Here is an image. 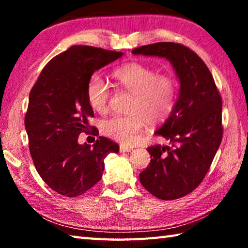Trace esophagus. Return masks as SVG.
<instances>
[{"label": "esophagus", "mask_w": 248, "mask_h": 248, "mask_svg": "<svg viewBox=\"0 0 248 248\" xmlns=\"http://www.w3.org/2000/svg\"><path fill=\"white\" fill-rule=\"evenodd\" d=\"M133 148L131 146H125V145H120V152L124 153V152H130Z\"/></svg>", "instance_id": "obj_1"}]
</instances>
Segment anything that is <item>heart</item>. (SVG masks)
<instances>
[{"instance_id": "1", "label": "heart", "mask_w": 248, "mask_h": 248, "mask_svg": "<svg viewBox=\"0 0 248 248\" xmlns=\"http://www.w3.org/2000/svg\"><path fill=\"white\" fill-rule=\"evenodd\" d=\"M120 89L132 94L127 116H111L100 124V130L110 139L130 144L143 129L145 121L154 124L169 117L177 98V82L170 74H157L152 66L131 62L112 73ZM86 98L94 111L104 114L108 108V84L93 74L86 85Z\"/></svg>"}]
</instances>
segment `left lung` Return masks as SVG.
I'll return each mask as SVG.
<instances>
[{"mask_svg": "<svg viewBox=\"0 0 248 248\" xmlns=\"http://www.w3.org/2000/svg\"><path fill=\"white\" fill-rule=\"evenodd\" d=\"M170 61L180 82L177 103L155 134L170 145H151V162L140 173L146 190L162 200L190 194L202 182L223 137L222 98L208 66L186 46L156 43L132 50Z\"/></svg>", "mask_w": 248, "mask_h": 248, "instance_id": "left-lung-1", "label": "left lung"}]
</instances>
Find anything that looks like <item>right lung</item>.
Returning a JSON list of instances; mask_svg holds the SVG:
<instances>
[{"mask_svg":"<svg viewBox=\"0 0 248 248\" xmlns=\"http://www.w3.org/2000/svg\"><path fill=\"white\" fill-rule=\"evenodd\" d=\"M123 56L91 46H72L52 58L29 93L25 128L33 164L40 177L58 194L83 195L103 176L104 159L119 145L99 137L93 146L78 144L79 133L90 129L94 116L86 85L95 71Z\"/></svg>","mask_w":248,"mask_h":248,"instance_id":"1","label":"right lung"}]
</instances>
